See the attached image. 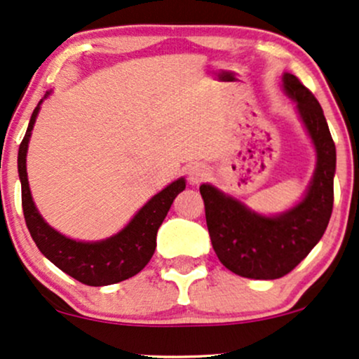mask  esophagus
Masks as SVG:
<instances>
[{
    "label": "esophagus",
    "mask_w": 359,
    "mask_h": 359,
    "mask_svg": "<svg viewBox=\"0 0 359 359\" xmlns=\"http://www.w3.org/2000/svg\"><path fill=\"white\" fill-rule=\"evenodd\" d=\"M208 176V168L205 165H193L188 170V181L191 184H200Z\"/></svg>",
    "instance_id": "34e87169"
}]
</instances>
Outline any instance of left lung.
<instances>
[{"instance_id": "left-lung-1", "label": "left lung", "mask_w": 359, "mask_h": 359, "mask_svg": "<svg viewBox=\"0 0 359 359\" xmlns=\"http://www.w3.org/2000/svg\"><path fill=\"white\" fill-rule=\"evenodd\" d=\"M283 88L296 101L316 149V170L303 200L286 213L263 216L211 184L200 187L216 256L229 271L251 280H276L298 266L321 240L333 211L336 148L328 123L294 74H283Z\"/></svg>"}]
</instances>
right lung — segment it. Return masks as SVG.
I'll return each instance as SVG.
<instances>
[{
    "label": "right lung",
    "mask_w": 359,
    "mask_h": 359,
    "mask_svg": "<svg viewBox=\"0 0 359 359\" xmlns=\"http://www.w3.org/2000/svg\"><path fill=\"white\" fill-rule=\"evenodd\" d=\"M50 93H46V96ZM44 96V98H46ZM31 114L28 130L18 151V172L21 181V205L26 226L38 250L61 271L88 286H106L125 281L143 269L156 250V233L166 218L168 211L178 196L187 188L183 178L172 181L165 189L149 200L135 215L121 231L103 241L85 243L66 238L46 223L34 206L31 198L28 172H26V153L31 130L36 121L39 104Z\"/></svg>",
    "instance_id": "obj_1"
}]
</instances>
